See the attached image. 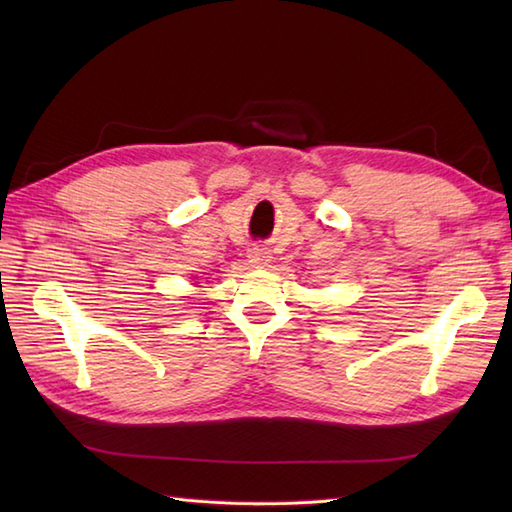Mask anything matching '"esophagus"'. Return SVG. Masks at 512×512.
Masks as SVG:
<instances>
[{"instance_id": "esophagus-1", "label": "esophagus", "mask_w": 512, "mask_h": 512, "mask_svg": "<svg viewBox=\"0 0 512 512\" xmlns=\"http://www.w3.org/2000/svg\"><path fill=\"white\" fill-rule=\"evenodd\" d=\"M248 259H250V264H255V266H264L266 262H268V253H266V248H262V246H253L248 250Z\"/></svg>"}]
</instances>
